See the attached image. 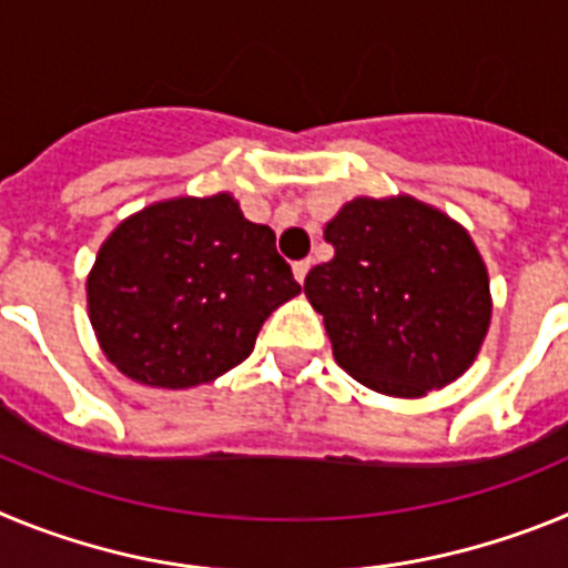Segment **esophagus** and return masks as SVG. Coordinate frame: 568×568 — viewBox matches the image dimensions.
<instances>
[{
  "mask_svg": "<svg viewBox=\"0 0 568 568\" xmlns=\"http://www.w3.org/2000/svg\"><path fill=\"white\" fill-rule=\"evenodd\" d=\"M307 273H310V261H295V264H293L295 281H301V284H304V278H307Z\"/></svg>",
  "mask_w": 568,
  "mask_h": 568,
  "instance_id": "esophagus-1",
  "label": "esophagus"
}]
</instances>
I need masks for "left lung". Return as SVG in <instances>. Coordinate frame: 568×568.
I'll return each instance as SVG.
<instances>
[{"label": "left lung", "mask_w": 568, "mask_h": 568, "mask_svg": "<svg viewBox=\"0 0 568 568\" xmlns=\"http://www.w3.org/2000/svg\"><path fill=\"white\" fill-rule=\"evenodd\" d=\"M335 247L304 293L333 355L358 384L393 398L444 389L489 333V273L471 235L413 195H358L324 227Z\"/></svg>", "instance_id": "8db88e82"}]
</instances>
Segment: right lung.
I'll return each instance as SVG.
<instances>
[{"label":"right lung","instance_id":"right-lung-1","mask_svg":"<svg viewBox=\"0 0 568 568\" xmlns=\"http://www.w3.org/2000/svg\"><path fill=\"white\" fill-rule=\"evenodd\" d=\"M298 293L273 230L247 222L233 195H175L104 239L88 275V315L119 373L190 389L247 358L261 324Z\"/></svg>","mask_w":568,"mask_h":568}]
</instances>
